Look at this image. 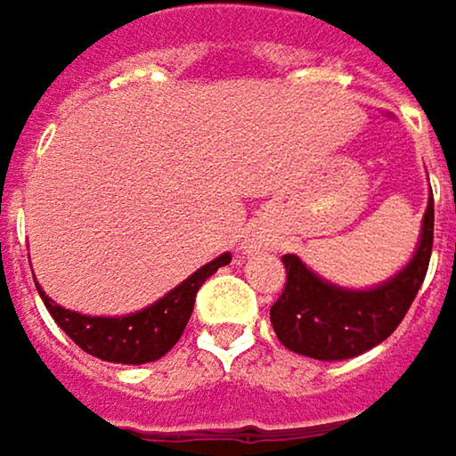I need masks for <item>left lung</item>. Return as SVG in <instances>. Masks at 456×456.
<instances>
[{
    "label": "left lung",
    "mask_w": 456,
    "mask_h": 456,
    "mask_svg": "<svg viewBox=\"0 0 456 456\" xmlns=\"http://www.w3.org/2000/svg\"><path fill=\"white\" fill-rule=\"evenodd\" d=\"M433 249V194L412 262L370 291H346L320 281L294 255H283L286 286L270 307L281 344L313 360H349L386 341L415 302Z\"/></svg>",
    "instance_id": "8db88e82"
}]
</instances>
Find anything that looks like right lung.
I'll return each instance as SVG.
<instances>
[{"mask_svg":"<svg viewBox=\"0 0 456 456\" xmlns=\"http://www.w3.org/2000/svg\"><path fill=\"white\" fill-rule=\"evenodd\" d=\"M231 262V255H220L209 265L200 267L191 278H186L178 289L167 297L154 302L142 313L126 317H88L54 305L44 291L41 299L46 305L54 322L84 349L86 354L99 357L104 362H123V365H143L165 357L181 338L189 317L194 313L197 291L201 283L223 265Z\"/></svg>","mask_w":456,"mask_h":456,"instance_id":"add662e5","label":"right lung"}]
</instances>
